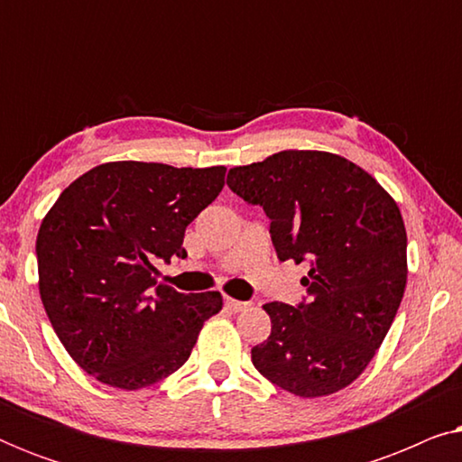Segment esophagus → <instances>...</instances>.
Returning <instances> with one entry per match:
<instances>
[{"mask_svg":"<svg viewBox=\"0 0 462 462\" xmlns=\"http://www.w3.org/2000/svg\"><path fill=\"white\" fill-rule=\"evenodd\" d=\"M225 307L229 309V311H244V309L248 307V302H242V300L231 299V296H225Z\"/></svg>","mask_w":462,"mask_h":462,"instance_id":"esophagus-1","label":"esophagus"}]
</instances>
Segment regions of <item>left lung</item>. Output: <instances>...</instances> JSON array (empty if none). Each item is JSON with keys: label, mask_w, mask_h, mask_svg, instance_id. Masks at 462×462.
<instances>
[{"label": "left lung", "mask_w": 462, "mask_h": 462, "mask_svg": "<svg viewBox=\"0 0 462 462\" xmlns=\"http://www.w3.org/2000/svg\"><path fill=\"white\" fill-rule=\"evenodd\" d=\"M226 185L267 214L277 258L309 267L299 305L263 307L271 334L252 346V364L299 397L337 393L365 370L400 309V208L365 170L326 151H280L231 168Z\"/></svg>", "instance_id": "1"}]
</instances>
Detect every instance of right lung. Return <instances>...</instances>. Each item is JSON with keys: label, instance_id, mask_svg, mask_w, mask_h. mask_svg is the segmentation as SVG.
<instances>
[{"label": "right lung", "instance_id": "1", "mask_svg": "<svg viewBox=\"0 0 462 462\" xmlns=\"http://www.w3.org/2000/svg\"><path fill=\"white\" fill-rule=\"evenodd\" d=\"M225 166L109 162L73 180L37 233L40 294L56 337L97 381L136 391L187 362L220 292L180 294L155 263L185 258V229L218 198Z\"/></svg>", "mask_w": 462, "mask_h": 462}]
</instances>
